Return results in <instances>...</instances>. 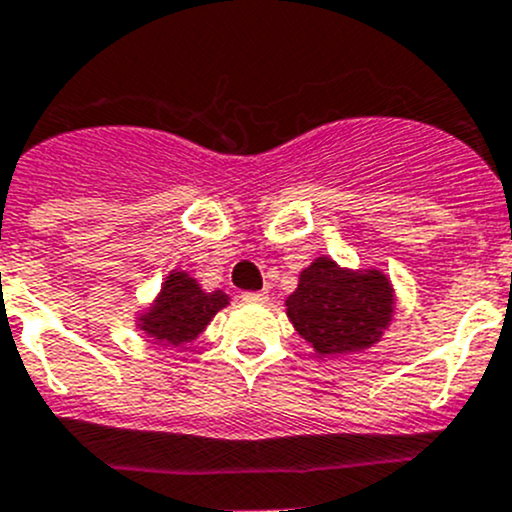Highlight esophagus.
<instances>
[{
    "mask_svg": "<svg viewBox=\"0 0 512 512\" xmlns=\"http://www.w3.org/2000/svg\"><path fill=\"white\" fill-rule=\"evenodd\" d=\"M267 299H270V294L267 292H242V302L262 304V302H267Z\"/></svg>",
    "mask_w": 512,
    "mask_h": 512,
    "instance_id": "34e87169",
    "label": "esophagus"
}]
</instances>
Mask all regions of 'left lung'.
Instances as JSON below:
<instances>
[{"instance_id":"8db88e82","label":"left lung","mask_w":512,"mask_h":512,"mask_svg":"<svg viewBox=\"0 0 512 512\" xmlns=\"http://www.w3.org/2000/svg\"><path fill=\"white\" fill-rule=\"evenodd\" d=\"M297 334L322 356L374 347L394 317L396 294L381 270H349L322 255L285 299Z\"/></svg>"}]
</instances>
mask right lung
I'll list each match as a JSON object with an SVG mask.
<instances>
[{
	"instance_id": "1",
	"label": "right lung",
	"mask_w": 512,
	"mask_h": 512,
	"mask_svg": "<svg viewBox=\"0 0 512 512\" xmlns=\"http://www.w3.org/2000/svg\"><path fill=\"white\" fill-rule=\"evenodd\" d=\"M230 304L223 289L205 292L188 272L173 270L165 277L151 307L141 309L136 327L165 347H183L205 332L215 314Z\"/></svg>"
}]
</instances>
